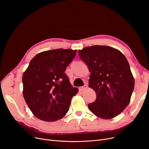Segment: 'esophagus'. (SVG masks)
<instances>
[{
    "mask_svg": "<svg viewBox=\"0 0 149 149\" xmlns=\"http://www.w3.org/2000/svg\"><path fill=\"white\" fill-rule=\"evenodd\" d=\"M87 88H88V86H87L86 85H85L83 86L80 87V88H79V90H80V91H83L86 89H87Z\"/></svg>",
    "mask_w": 149,
    "mask_h": 149,
    "instance_id": "34e87169",
    "label": "esophagus"
}]
</instances>
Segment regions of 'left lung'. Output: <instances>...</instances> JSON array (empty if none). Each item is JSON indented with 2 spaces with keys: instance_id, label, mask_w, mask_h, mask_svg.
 I'll return each instance as SVG.
<instances>
[{
  "instance_id": "left-lung-1",
  "label": "left lung",
  "mask_w": 149,
  "mask_h": 149,
  "mask_svg": "<svg viewBox=\"0 0 149 149\" xmlns=\"http://www.w3.org/2000/svg\"><path fill=\"white\" fill-rule=\"evenodd\" d=\"M91 72L89 86L97 95L88 104L97 117L113 118L124 110L130 101L134 80L126 57L113 47L93 46L79 50Z\"/></svg>"
}]
</instances>
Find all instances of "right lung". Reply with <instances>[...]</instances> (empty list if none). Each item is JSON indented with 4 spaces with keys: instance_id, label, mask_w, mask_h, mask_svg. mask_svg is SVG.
I'll list each match as a JSON object with an SVG mask.
<instances>
[{
    "instance_id": "obj_1",
    "label": "right lung",
    "mask_w": 149,
    "mask_h": 149,
    "mask_svg": "<svg viewBox=\"0 0 149 149\" xmlns=\"http://www.w3.org/2000/svg\"><path fill=\"white\" fill-rule=\"evenodd\" d=\"M77 50L58 49L37 54L22 76L23 95L34 116L54 122L69 110L72 97L79 89L70 85L64 73Z\"/></svg>"
}]
</instances>
